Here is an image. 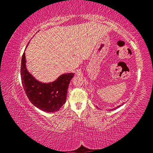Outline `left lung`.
Listing matches in <instances>:
<instances>
[{
  "instance_id": "1",
  "label": "left lung",
  "mask_w": 153,
  "mask_h": 153,
  "mask_svg": "<svg viewBox=\"0 0 153 153\" xmlns=\"http://www.w3.org/2000/svg\"><path fill=\"white\" fill-rule=\"evenodd\" d=\"M121 105H119V106H117V107H115V108H111V109H110L109 111H113V110H115V109H116V108H119V107H120Z\"/></svg>"
}]
</instances>
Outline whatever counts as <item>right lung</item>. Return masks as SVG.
Instances as JSON below:
<instances>
[{
	"label": "right lung",
	"instance_id": "right-lung-1",
	"mask_svg": "<svg viewBox=\"0 0 153 153\" xmlns=\"http://www.w3.org/2000/svg\"><path fill=\"white\" fill-rule=\"evenodd\" d=\"M74 76V73L63 74L53 82H40L27 70L25 52L23 54L21 65L23 87L30 101L43 111L52 113L60 109L66 102L69 84Z\"/></svg>",
	"mask_w": 153,
	"mask_h": 153
}]
</instances>
